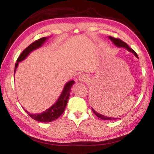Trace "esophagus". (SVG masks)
I'll list each match as a JSON object with an SVG mask.
<instances>
[{
    "label": "esophagus",
    "instance_id": "obj_1",
    "mask_svg": "<svg viewBox=\"0 0 154 154\" xmlns=\"http://www.w3.org/2000/svg\"><path fill=\"white\" fill-rule=\"evenodd\" d=\"M88 75L85 74L81 75L79 77V82L81 83L86 82H88Z\"/></svg>",
    "mask_w": 154,
    "mask_h": 154
}]
</instances>
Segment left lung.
Returning <instances> with one entry per match:
<instances>
[{"instance_id":"left-lung-1","label":"left lung","mask_w":154,"mask_h":154,"mask_svg":"<svg viewBox=\"0 0 154 154\" xmlns=\"http://www.w3.org/2000/svg\"><path fill=\"white\" fill-rule=\"evenodd\" d=\"M109 38L110 39L112 42H113V43L115 45L118 47V48H125L128 51H129L130 52H132V54H134V55L137 57V58H138V56L136 52H135L133 49H132L131 48H130V47L127 45V44L124 42L123 41H122L121 39H119V38H114V37H112V36H109ZM92 111L94 112V113L96 116L98 117V118H100L103 119V120H113V119H118L119 118H110V117H107V116H103V115H101L99 113H98V112H96L94 109L93 108H92Z\"/></svg>"}]
</instances>
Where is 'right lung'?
I'll use <instances>...</instances> for the list:
<instances>
[{
  "label": "right lung",
  "instance_id": "add662e5",
  "mask_svg": "<svg viewBox=\"0 0 154 154\" xmlns=\"http://www.w3.org/2000/svg\"><path fill=\"white\" fill-rule=\"evenodd\" d=\"M48 38L49 37H43L35 41V42L30 44L29 46L27 47V48L22 52V54H20L19 58L17 60V62L15 63L14 73L15 71H16V69L19 62L24 60L29 55L30 52H32V51L35 50V49L41 48ZM74 83L75 81L73 80L67 82L66 84L64 85V89L62 90L60 97L58 98V100H57L56 103H54L51 107H49L45 111H43V113L31 114L29 112H28L26 110L24 109L25 111L26 112L30 117H31V118L35 119V120L38 122H50L55 120L56 119H58L59 117L63 113L64 109L66 108V106L67 105L68 100H69V98L70 96V92H71V87L72 85L74 84Z\"/></svg>",
  "mask_w": 154,
  "mask_h": 154
}]
</instances>
